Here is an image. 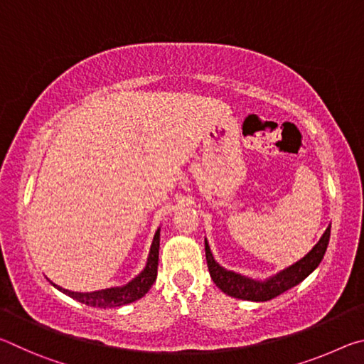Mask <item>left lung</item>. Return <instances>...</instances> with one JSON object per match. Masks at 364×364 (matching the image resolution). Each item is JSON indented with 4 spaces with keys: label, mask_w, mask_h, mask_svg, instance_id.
Masks as SVG:
<instances>
[{
    "label": "left lung",
    "mask_w": 364,
    "mask_h": 364,
    "mask_svg": "<svg viewBox=\"0 0 364 364\" xmlns=\"http://www.w3.org/2000/svg\"><path fill=\"white\" fill-rule=\"evenodd\" d=\"M331 236V226L324 231L323 237L319 239V242L311 249L308 255L301 258L292 267L281 271L279 274H276L274 278L268 281H254L245 278V276L236 274L232 271H228L221 268L220 264L213 260V255L210 252V247L205 242V258H207V267L210 271V276L215 284H217L225 294L231 295V297L242 299V300H252V301H267L274 297H278L282 292L289 291L294 286H297L299 282L304 281L308 274L315 269L319 263H321L324 252L328 249Z\"/></svg>",
    "instance_id": "left-lung-1"
}]
</instances>
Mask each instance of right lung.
I'll return each mask as SVG.
<instances>
[{
  "mask_svg": "<svg viewBox=\"0 0 364 364\" xmlns=\"http://www.w3.org/2000/svg\"><path fill=\"white\" fill-rule=\"evenodd\" d=\"M159 247H160V232L157 231L156 236H154L151 254H149V258H147V264L144 271L123 287L102 289V291H96V292H70L67 291V289H63L56 284L54 286H56L59 291H63L64 294L70 295L72 299H75L90 306L114 308V306L132 304V301L146 295V292L149 291L154 282H156L157 267H159Z\"/></svg>",
  "mask_w": 364,
  "mask_h": 364,
  "instance_id": "right-lung-1",
  "label": "right lung"
}]
</instances>
